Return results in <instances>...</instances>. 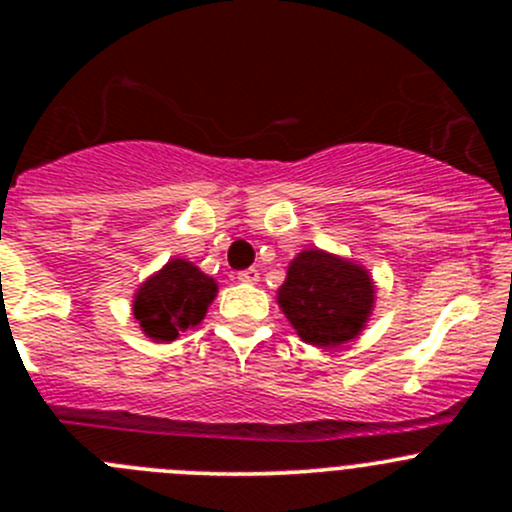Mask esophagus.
Listing matches in <instances>:
<instances>
[{
  "label": "esophagus",
  "instance_id": "obj_1",
  "mask_svg": "<svg viewBox=\"0 0 512 512\" xmlns=\"http://www.w3.org/2000/svg\"><path fill=\"white\" fill-rule=\"evenodd\" d=\"M237 280L245 282V285H257V282H260V270H255V267H250V270L237 272Z\"/></svg>",
  "mask_w": 512,
  "mask_h": 512
}]
</instances>
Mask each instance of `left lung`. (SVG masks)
<instances>
[{"mask_svg": "<svg viewBox=\"0 0 512 512\" xmlns=\"http://www.w3.org/2000/svg\"><path fill=\"white\" fill-rule=\"evenodd\" d=\"M374 297L376 287L364 267L317 247L289 262L285 285L277 289V302L294 332L322 349L359 337Z\"/></svg>", "mask_w": 512, "mask_h": 512, "instance_id": "obj_1", "label": "left lung"}]
</instances>
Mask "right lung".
<instances>
[{"mask_svg":"<svg viewBox=\"0 0 512 512\" xmlns=\"http://www.w3.org/2000/svg\"><path fill=\"white\" fill-rule=\"evenodd\" d=\"M218 294V282L193 262L173 257L163 270L148 277L133 297V317L153 342L168 344L180 332L198 327Z\"/></svg>","mask_w":512,"mask_h":512,"instance_id":"right-lung-1","label":"right lung"}]
</instances>
